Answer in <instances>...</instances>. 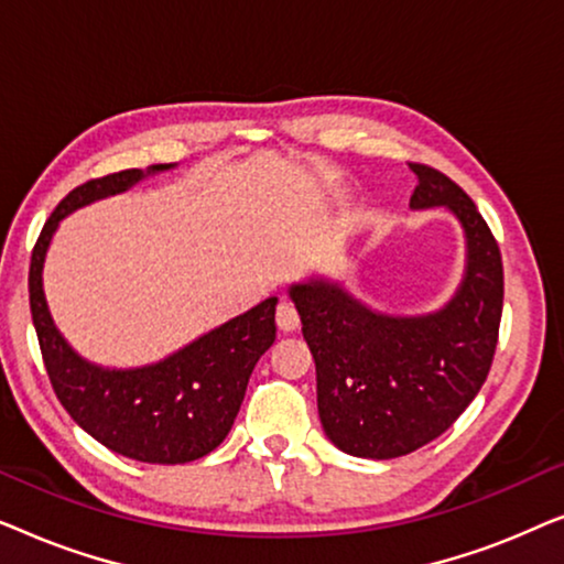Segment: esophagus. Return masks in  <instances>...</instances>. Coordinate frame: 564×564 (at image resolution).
Returning a JSON list of instances; mask_svg holds the SVG:
<instances>
[{"label":"esophagus","instance_id":"obj_1","mask_svg":"<svg viewBox=\"0 0 564 564\" xmlns=\"http://www.w3.org/2000/svg\"><path fill=\"white\" fill-rule=\"evenodd\" d=\"M276 326L282 330H295L300 326V315H297V307L290 303V300H282L280 305H276Z\"/></svg>","mask_w":564,"mask_h":564}]
</instances>
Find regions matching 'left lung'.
Returning a JSON list of instances; mask_svg holds the SVG:
<instances>
[{
	"label": "left lung",
	"instance_id": "8db88e82",
	"mask_svg": "<svg viewBox=\"0 0 564 564\" xmlns=\"http://www.w3.org/2000/svg\"><path fill=\"white\" fill-rule=\"evenodd\" d=\"M411 207L444 205L467 236V272L442 311L392 318L369 311L341 284H292L315 359L326 436L354 457L392 459L442 436L480 392L498 346L503 261L467 192L426 164Z\"/></svg>",
	"mask_w": 564,
	"mask_h": 564
}]
</instances>
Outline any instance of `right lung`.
Here are the masks:
<instances>
[{"label": "right lung", "mask_w": 564, "mask_h": 564, "mask_svg": "<svg viewBox=\"0 0 564 564\" xmlns=\"http://www.w3.org/2000/svg\"><path fill=\"white\" fill-rule=\"evenodd\" d=\"M164 169L172 164H156L145 174ZM145 174L126 169L99 176L61 199L30 259V313L53 392L89 436L128 459L184 465L210 454L234 426L253 367L276 338V297H267L156 365L105 369L89 365L64 341L43 295V261L58 223L76 207L126 192Z\"/></svg>", "instance_id": "1"}]
</instances>
